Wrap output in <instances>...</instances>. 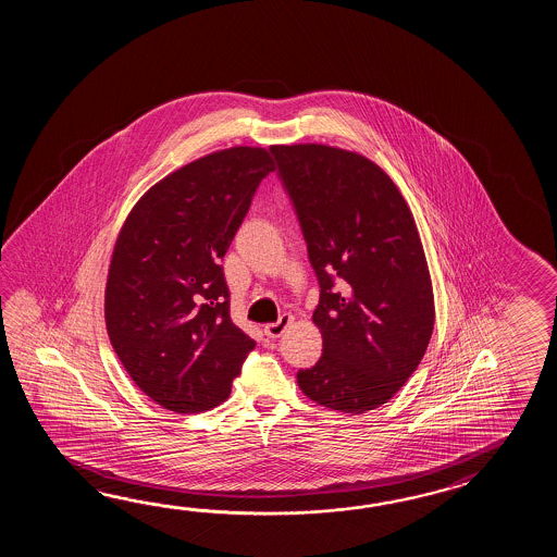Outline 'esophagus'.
<instances>
[{"label":"esophagus","instance_id":"obj_1","mask_svg":"<svg viewBox=\"0 0 557 557\" xmlns=\"http://www.w3.org/2000/svg\"><path fill=\"white\" fill-rule=\"evenodd\" d=\"M293 322V317L290 314H283L278 322H271V324H264V334L269 336V338H281L283 336L284 331L288 329V324Z\"/></svg>","mask_w":557,"mask_h":557}]
</instances>
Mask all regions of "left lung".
I'll return each mask as SVG.
<instances>
[{
	"instance_id": "8db88e82",
	"label": "left lung",
	"mask_w": 557,
	"mask_h": 557,
	"mask_svg": "<svg viewBox=\"0 0 557 557\" xmlns=\"http://www.w3.org/2000/svg\"><path fill=\"white\" fill-rule=\"evenodd\" d=\"M319 278L322 356L296 380L346 414L388 403L434 331V295L414 216L392 178L329 145L271 147Z\"/></svg>"
}]
</instances>
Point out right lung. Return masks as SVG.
I'll return each mask as SVG.
<instances>
[{"label":"right lung","mask_w":557,"mask_h":557,"mask_svg":"<svg viewBox=\"0 0 557 557\" xmlns=\"http://www.w3.org/2000/svg\"><path fill=\"white\" fill-rule=\"evenodd\" d=\"M274 171L261 147L181 166L133 207L106 288L109 341L133 382L178 414L225 403L255 341L233 324L223 257Z\"/></svg>","instance_id":"add662e5"}]
</instances>
